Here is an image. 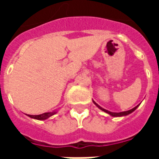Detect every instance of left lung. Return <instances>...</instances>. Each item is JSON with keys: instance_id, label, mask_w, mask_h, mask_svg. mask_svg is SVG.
<instances>
[{"instance_id": "obj_1", "label": "left lung", "mask_w": 159, "mask_h": 159, "mask_svg": "<svg viewBox=\"0 0 159 159\" xmlns=\"http://www.w3.org/2000/svg\"><path fill=\"white\" fill-rule=\"evenodd\" d=\"M93 103L95 104L97 107L100 108V110L104 111L105 112H107V113L110 114L111 116H112V117H122V116H126V115H129V114H130V113H131V112H133L135 110L137 107H138V106H139V105H138L137 107H134L133 109H131V110H129V111H123V112H111V111H109L105 110V109H103V108H102V107H100V106H99V105H97V104L95 103L94 101H93Z\"/></svg>"}]
</instances>
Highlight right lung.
<instances>
[{"instance_id":"obj_1","label":"right lung","mask_w":159,"mask_h":159,"mask_svg":"<svg viewBox=\"0 0 159 159\" xmlns=\"http://www.w3.org/2000/svg\"><path fill=\"white\" fill-rule=\"evenodd\" d=\"M56 112H45V113H42L41 115H28L30 117H31V118H35V119L37 120H45L47 118H48L52 115H54Z\"/></svg>"}]
</instances>
